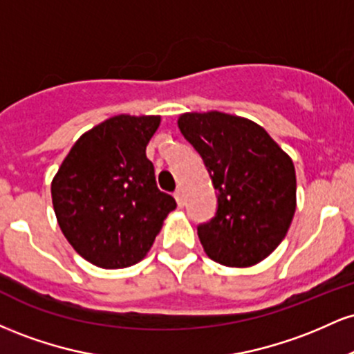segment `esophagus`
<instances>
[{
	"mask_svg": "<svg viewBox=\"0 0 354 354\" xmlns=\"http://www.w3.org/2000/svg\"><path fill=\"white\" fill-rule=\"evenodd\" d=\"M174 198H176V203L180 208H183L185 206V194H183V189L178 188L176 191H174Z\"/></svg>",
	"mask_w": 354,
	"mask_h": 354,
	"instance_id": "34e87169",
	"label": "esophagus"
}]
</instances>
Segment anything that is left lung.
<instances>
[{"label": "left lung", "mask_w": 354, "mask_h": 354, "mask_svg": "<svg viewBox=\"0 0 354 354\" xmlns=\"http://www.w3.org/2000/svg\"><path fill=\"white\" fill-rule=\"evenodd\" d=\"M178 126L216 189V213L198 225L206 254L225 266L256 265L283 241L293 219V161L261 126L245 118L186 113Z\"/></svg>", "instance_id": "8db88e82"}]
</instances>
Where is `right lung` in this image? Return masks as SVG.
<instances>
[{
	"label": "right lung",
	"instance_id": "right-lung-1",
	"mask_svg": "<svg viewBox=\"0 0 354 354\" xmlns=\"http://www.w3.org/2000/svg\"><path fill=\"white\" fill-rule=\"evenodd\" d=\"M158 126L160 116L109 118L76 141L53 180L59 228L93 265H136L176 208L171 194L158 188L146 158Z\"/></svg>",
	"mask_w": 354,
	"mask_h": 354
}]
</instances>
